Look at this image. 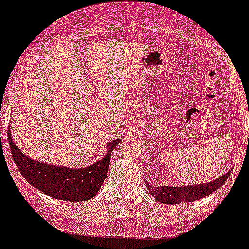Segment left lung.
I'll use <instances>...</instances> for the list:
<instances>
[{
	"mask_svg": "<svg viewBox=\"0 0 249 249\" xmlns=\"http://www.w3.org/2000/svg\"><path fill=\"white\" fill-rule=\"evenodd\" d=\"M231 171L225 173L224 176L217 179L208 183H200V184L193 185H179V187H172V185H162V187H152L150 183L145 182L150 194L157 201L163 204H182V203H193V201L200 200L205 198L211 193L219 189L227 178L230 177Z\"/></svg>",
	"mask_w": 249,
	"mask_h": 249,
	"instance_id": "1",
	"label": "left lung"
}]
</instances>
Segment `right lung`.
Here are the masks:
<instances>
[{
	"instance_id": "1",
	"label": "right lung",
	"mask_w": 249,
	"mask_h": 249,
	"mask_svg": "<svg viewBox=\"0 0 249 249\" xmlns=\"http://www.w3.org/2000/svg\"><path fill=\"white\" fill-rule=\"evenodd\" d=\"M7 135L16 166L28 183L51 198L76 203L94 198L107 178L111 152L120 142V138L108 142L103 159L93 164L83 168H70L30 159L12 139L11 126Z\"/></svg>"
}]
</instances>
